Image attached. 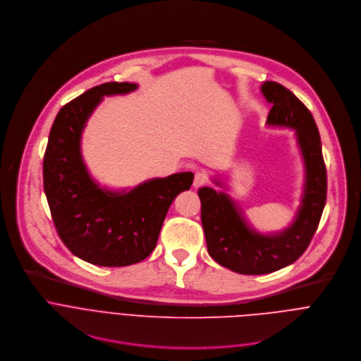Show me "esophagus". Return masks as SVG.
<instances>
[{"instance_id":"obj_1","label":"esophagus","mask_w":361,"mask_h":361,"mask_svg":"<svg viewBox=\"0 0 361 361\" xmlns=\"http://www.w3.org/2000/svg\"><path fill=\"white\" fill-rule=\"evenodd\" d=\"M207 181H209V177H207V176H205L204 173H197V174L194 176V183H192V185H194L195 188H198V187L204 185Z\"/></svg>"}]
</instances>
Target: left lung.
<instances>
[{
    "label": "left lung",
    "instance_id": "left-lung-1",
    "mask_svg": "<svg viewBox=\"0 0 361 361\" xmlns=\"http://www.w3.org/2000/svg\"><path fill=\"white\" fill-rule=\"evenodd\" d=\"M262 90L273 104L267 123L295 128L307 183L302 205L293 226L270 237L251 231L227 194L209 187L198 190L207 250L219 264L240 274H269L294 263L310 244L327 197L322 140L310 110L276 81H266Z\"/></svg>",
    "mask_w": 361,
    "mask_h": 361
}]
</instances>
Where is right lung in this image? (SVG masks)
Here are the masks:
<instances>
[{
    "instance_id": "obj_1",
    "label": "right lung",
    "mask_w": 361,
    "mask_h": 361,
    "mask_svg": "<svg viewBox=\"0 0 361 361\" xmlns=\"http://www.w3.org/2000/svg\"><path fill=\"white\" fill-rule=\"evenodd\" d=\"M135 88L130 82H106L67 102L51 127L44 154V191L56 230L74 255L95 266L142 262L156 248L171 202L194 180L187 171L147 181L128 192H110L90 178L80 154L87 118L104 95Z\"/></svg>"
}]
</instances>
